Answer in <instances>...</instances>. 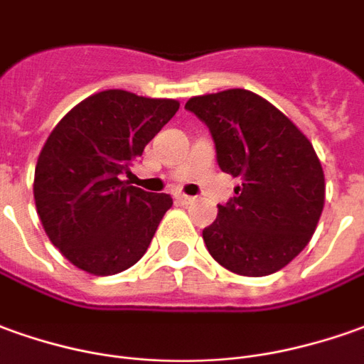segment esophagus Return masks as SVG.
I'll use <instances>...</instances> for the list:
<instances>
[{
  "mask_svg": "<svg viewBox=\"0 0 364 364\" xmlns=\"http://www.w3.org/2000/svg\"><path fill=\"white\" fill-rule=\"evenodd\" d=\"M176 202L180 204V206H188V204H192V202H194V198L186 196V194H178Z\"/></svg>",
  "mask_w": 364,
  "mask_h": 364,
  "instance_id": "34e87169",
  "label": "esophagus"
}]
</instances>
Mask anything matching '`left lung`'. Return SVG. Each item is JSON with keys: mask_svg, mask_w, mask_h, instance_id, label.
<instances>
[{"mask_svg": "<svg viewBox=\"0 0 364 364\" xmlns=\"http://www.w3.org/2000/svg\"><path fill=\"white\" fill-rule=\"evenodd\" d=\"M220 168L242 178L235 196L204 228L208 252L225 269L262 277L309 244L325 204V176L313 144L263 97L245 89L192 97Z\"/></svg>", "mask_w": 364, "mask_h": 364, "instance_id": "8db88e82", "label": "left lung"}]
</instances>
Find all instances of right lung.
Here are the masks:
<instances>
[{
    "instance_id": "1",
    "label": "right lung",
    "mask_w": 364,
    "mask_h": 364,
    "mask_svg": "<svg viewBox=\"0 0 364 364\" xmlns=\"http://www.w3.org/2000/svg\"><path fill=\"white\" fill-rule=\"evenodd\" d=\"M178 109L174 99L110 89L79 102L49 134L35 166V206L51 244L79 269L114 275L146 254L172 198L120 174Z\"/></svg>"
}]
</instances>
